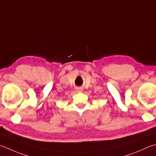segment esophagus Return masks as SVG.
<instances>
[{
	"label": "esophagus",
	"instance_id": "1",
	"mask_svg": "<svg viewBox=\"0 0 156 156\" xmlns=\"http://www.w3.org/2000/svg\"><path fill=\"white\" fill-rule=\"evenodd\" d=\"M76 91H77L78 93H82V91H83V89H82V88H76Z\"/></svg>",
	"mask_w": 156,
	"mask_h": 156
}]
</instances>
